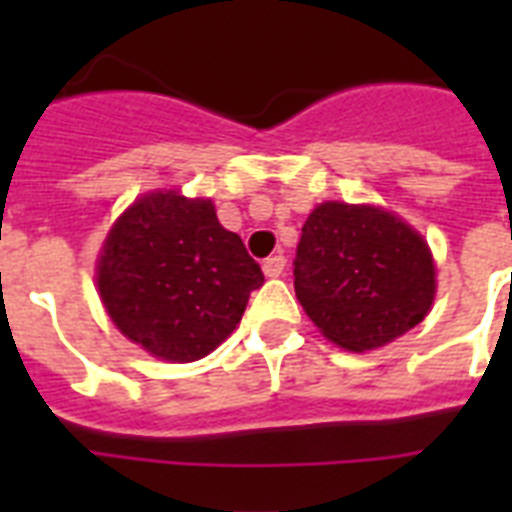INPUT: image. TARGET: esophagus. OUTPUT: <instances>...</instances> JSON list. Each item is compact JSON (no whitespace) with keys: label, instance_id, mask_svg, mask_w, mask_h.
<instances>
[{"label":"esophagus","instance_id":"obj_1","mask_svg":"<svg viewBox=\"0 0 512 512\" xmlns=\"http://www.w3.org/2000/svg\"><path fill=\"white\" fill-rule=\"evenodd\" d=\"M284 265H287V257L271 255L263 263V273L268 276V279H276V276H281V273H284Z\"/></svg>","mask_w":512,"mask_h":512}]
</instances>
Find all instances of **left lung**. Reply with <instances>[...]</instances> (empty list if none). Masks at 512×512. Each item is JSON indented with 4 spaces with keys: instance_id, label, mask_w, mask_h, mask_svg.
Masks as SVG:
<instances>
[{
    "instance_id": "obj_1",
    "label": "left lung",
    "mask_w": 512,
    "mask_h": 512,
    "mask_svg": "<svg viewBox=\"0 0 512 512\" xmlns=\"http://www.w3.org/2000/svg\"><path fill=\"white\" fill-rule=\"evenodd\" d=\"M295 295L321 335L364 353L428 316L436 265L428 241L393 212L324 201L297 244Z\"/></svg>"
}]
</instances>
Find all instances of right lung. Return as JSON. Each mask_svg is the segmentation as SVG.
<instances>
[{
    "mask_svg": "<svg viewBox=\"0 0 512 512\" xmlns=\"http://www.w3.org/2000/svg\"><path fill=\"white\" fill-rule=\"evenodd\" d=\"M95 279L124 337L188 364L231 335L265 276L244 241L220 225L212 201L154 191L116 220Z\"/></svg>",
    "mask_w": 512,
    "mask_h": 512,
    "instance_id": "obj_1",
    "label": "right lung"
}]
</instances>
